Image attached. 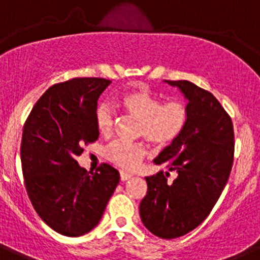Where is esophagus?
Wrapping results in <instances>:
<instances>
[{
    "label": "esophagus",
    "instance_id": "1",
    "mask_svg": "<svg viewBox=\"0 0 260 260\" xmlns=\"http://www.w3.org/2000/svg\"><path fill=\"white\" fill-rule=\"evenodd\" d=\"M119 177H121V181H122V182H125V181L130 180L133 176L130 173H126V172H121V173H119Z\"/></svg>",
    "mask_w": 260,
    "mask_h": 260
}]
</instances>
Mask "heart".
<instances>
[{
  "label": "heart",
  "instance_id": "1",
  "mask_svg": "<svg viewBox=\"0 0 260 260\" xmlns=\"http://www.w3.org/2000/svg\"><path fill=\"white\" fill-rule=\"evenodd\" d=\"M118 105L126 113L139 119L138 135L155 146H168L180 137L187 122V107L181 100L161 104L157 96L147 91H128L119 96ZM114 114L108 104L95 109V126L99 134L108 137L113 130ZM147 148L143 143L117 141L108 148L107 157L125 171H135L143 161Z\"/></svg>",
  "mask_w": 260,
  "mask_h": 260
}]
</instances>
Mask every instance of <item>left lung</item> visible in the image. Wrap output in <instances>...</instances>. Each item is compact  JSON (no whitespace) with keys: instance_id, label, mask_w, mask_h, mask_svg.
<instances>
[{"instance_id":"1","label":"left lung","mask_w":260,"mask_h":260,"mask_svg":"<svg viewBox=\"0 0 260 260\" xmlns=\"http://www.w3.org/2000/svg\"><path fill=\"white\" fill-rule=\"evenodd\" d=\"M165 82L183 93L189 116L180 137L153 162L177 171V178L169 183V172L146 177L148 189L139 212L151 233L172 240L202 224L220 198L233 165L234 133L231 117L212 93L189 80Z\"/></svg>"}]
</instances>
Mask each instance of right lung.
<instances>
[{"mask_svg": "<svg viewBox=\"0 0 260 260\" xmlns=\"http://www.w3.org/2000/svg\"><path fill=\"white\" fill-rule=\"evenodd\" d=\"M104 78H74L48 88L23 127L20 161L27 194L41 220L57 233L79 237L92 231L119 182L102 164L95 173L75 160L95 142V109Z\"/></svg>", "mask_w": 260, "mask_h": 260, "instance_id": "1", "label": "right lung"}]
</instances>
